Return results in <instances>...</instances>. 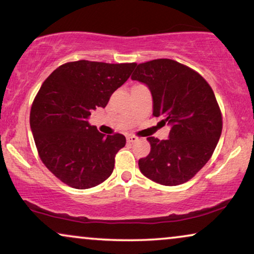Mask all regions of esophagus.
Here are the masks:
<instances>
[{
    "label": "esophagus",
    "mask_w": 254,
    "mask_h": 254,
    "mask_svg": "<svg viewBox=\"0 0 254 254\" xmlns=\"http://www.w3.org/2000/svg\"><path fill=\"white\" fill-rule=\"evenodd\" d=\"M127 142H135L138 140V137H135V135H133V134H128V135H127Z\"/></svg>",
    "instance_id": "obj_1"
}]
</instances>
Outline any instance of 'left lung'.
<instances>
[{
	"label": "left lung",
	"mask_w": 254,
	"mask_h": 254,
	"mask_svg": "<svg viewBox=\"0 0 254 254\" xmlns=\"http://www.w3.org/2000/svg\"><path fill=\"white\" fill-rule=\"evenodd\" d=\"M131 79L147 85L153 116L171 127L166 140L147 138L151 152L139 160V169L167 187L190 181L208 162L222 132V114L212 87L197 71L169 59L138 64Z\"/></svg>",
	"instance_id": "1"
}]
</instances>
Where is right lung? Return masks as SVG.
<instances>
[{"label":"right lung","mask_w":254,"mask_h":254,"mask_svg":"<svg viewBox=\"0 0 254 254\" xmlns=\"http://www.w3.org/2000/svg\"><path fill=\"white\" fill-rule=\"evenodd\" d=\"M134 66L76 61L60 65L41 85L31 107V130L41 161L64 184L84 190L112 175L126 137H106L87 119L105 108Z\"/></svg>","instance_id":"add662e5"}]
</instances>
